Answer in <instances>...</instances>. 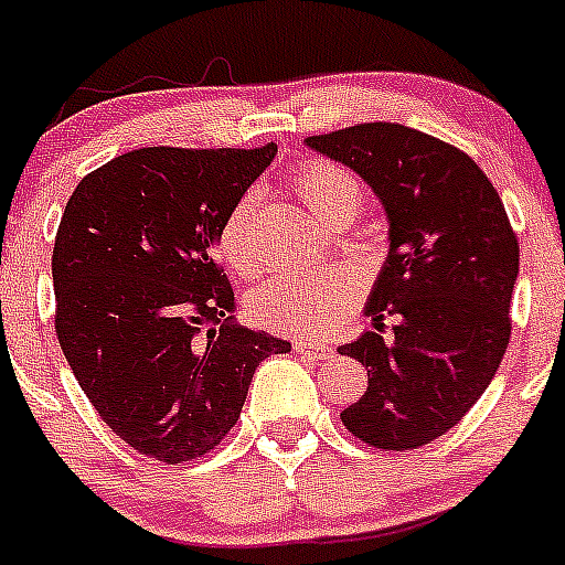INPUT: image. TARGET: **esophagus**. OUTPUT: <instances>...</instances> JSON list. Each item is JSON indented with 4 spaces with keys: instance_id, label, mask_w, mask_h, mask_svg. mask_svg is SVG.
<instances>
[{
    "instance_id": "1",
    "label": "esophagus",
    "mask_w": 565,
    "mask_h": 565,
    "mask_svg": "<svg viewBox=\"0 0 565 565\" xmlns=\"http://www.w3.org/2000/svg\"><path fill=\"white\" fill-rule=\"evenodd\" d=\"M292 348L298 354H312L318 360H329L331 356V348L323 345V342H312V340H295Z\"/></svg>"
}]
</instances>
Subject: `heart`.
<instances>
[{
    "instance_id": "heart-1",
    "label": "heart",
    "mask_w": 565,
    "mask_h": 565,
    "mask_svg": "<svg viewBox=\"0 0 565 565\" xmlns=\"http://www.w3.org/2000/svg\"><path fill=\"white\" fill-rule=\"evenodd\" d=\"M292 189L303 205L323 223L354 220L365 205V189L342 163L312 158L292 175ZM256 192H245L228 209L217 231V253L236 276L258 270L250 220L256 211ZM356 298L354 278L342 270L278 273L258 284L247 298L253 323L281 334H318L340 323Z\"/></svg>"
}]
</instances>
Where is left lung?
Instances as JSON below:
<instances>
[{
    "instance_id": "left-lung-1",
    "label": "left lung",
    "mask_w": 565,
    "mask_h": 565,
    "mask_svg": "<svg viewBox=\"0 0 565 565\" xmlns=\"http://www.w3.org/2000/svg\"><path fill=\"white\" fill-rule=\"evenodd\" d=\"M382 200L390 253L365 312L373 331L340 345L367 371L345 429L373 449L409 451L460 424L497 376L510 342L519 239L471 156L395 122L309 136ZM399 318L390 341L383 318Z\"/></svg>"
}]
</instances>
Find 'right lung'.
<instances>
[{
	"mask_svg": "<svg viewBox=\"0 0 565 565\" xmlns=\"http://www.w3.org/2000/svg\"><path fill=\"white\" fill-rule=\"evenodd\" d=\"M141 147L88 172L52 250L55 331L99 418L158 462L198 460L239 420L258 362L289 342L234 323L220 223L276 158Z\"/></svg>",
	"mask_w": 565,
	"mask_h": 565,
	"instance_id": "right-lung-1",
	"label": "right lung"
}]
</instances>
